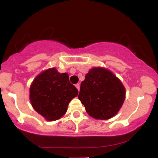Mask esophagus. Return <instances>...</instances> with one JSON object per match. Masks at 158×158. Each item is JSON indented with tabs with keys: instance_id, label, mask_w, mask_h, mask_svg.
Wrapping results in <instances>:
<instances>
[{
	"instance_id": "obj_1",
	"label": "esophagus",
	"mask_w": 158,
	"mask_h": 158,
	"mask_svg": "<svg viewBox=\"0 0 158 158\" xmlns=\"http://www.w3.org/2000/svg\"><path fill=\"white\" fill-rule=\"evenodd\" d=\"M75 86H76V88H77V90H79V89H80V85H79V83H77V84Z\"/></svg>"
}]
</instances>
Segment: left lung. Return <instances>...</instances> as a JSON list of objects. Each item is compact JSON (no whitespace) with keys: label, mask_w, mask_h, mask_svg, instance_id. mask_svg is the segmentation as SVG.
I'll use <instances>...</instances> for the list:
<instances>
[{"label":"left lung","mask_w":158,"mask_h":158,"mask_svg":"<svg viewBox=\"0 0 158 158\" xmlns=\"http://www.w3.org/2000/svg\"><path fill=\"white\" fill-rule=\"evenodd\" d=\"M78 98L90 117L104 120L118 113L126 98V88L111 71L97 67L85 75Z\"/></svg>","instance_id":"obj_1"}]
</instances>
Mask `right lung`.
Segmentation results:
<instances>
[{"instance_id":"right-lung-1","label":"right lung","mask_w":158,"mask_h":158,"mask_svg":"<svg viewBox=\"0 0 158 158\" xmlns=\"http://www.w3.org/2000/svg\"><path fill=\"white\" fill-rule=\"evenodd\" d=\"M78 90L69 81L67 73L56 68L41 72L30 85V99L32 108L48 121H55L64 115L69 102L77 97Z\"/></svg>"}]
</instances>
